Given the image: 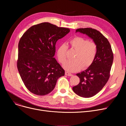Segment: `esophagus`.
Segmentation results:
<instances>
[{
  "mask_svg": "<svg viewBox=\"0 0 126 126\" xmlns=\"http://www.w3.org/2000/svg\"><path fill=\"white\" fill-rule=\"evenodd\" d=\"M66 76H72V74L69 73V72H67V71H65V73Z\"/></svg>",
  "mask_w": 126,
  "mask_h": 126,
  "instance_id": "34e87169",
  "label": "esophagus"
}]
</instances>
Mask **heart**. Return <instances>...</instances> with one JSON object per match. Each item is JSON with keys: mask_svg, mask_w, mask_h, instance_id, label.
<instances>
[{"mask_svg": "<svg viewBox=\"0 0 126 126\" xmlns=\"http://www.w3.org/2000/svg\"><path fill=\"white\" fill-rule=\"evenodd\" d=\"M69 44L76 52L74 56V60L66 61L63 64V67L69 72H76L81 68L85 69L89 67L96 56L98 51L97 44L86 38L78 36L70 40ZM67 49L68 46L65 43L61 44L58 47L57 55L61 63L66 60Z\"/></svg>", "mask_w": 126, "mask_h": 126, "instance_id": "b5f03b06", "label": "heart"}]
</instances>
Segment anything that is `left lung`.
<instances>
[{
  "instance_id": "obj_1",
  "label": "left lung",
  "mask_w": 126,
  "mask_h": 126,
  "mask_svg": "<svg viewBox=\"0 0 126 126\" xmlns=\"http://www.w3.org/2000/svg\"><path fill=\"white\" fill-rule=\"evenodd\" d=\"M93 39L98 46L94 62L85 70L78 73L80 83L72 87L75 94L83 97H91L100 92L108 82L113 61V54L108 39L96 30L81 28L76 30Z\"/></svg>"
}]
</instances>
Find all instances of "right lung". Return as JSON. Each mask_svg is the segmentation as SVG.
Segmentation results:
<instances>
[{
  "mask_svg": "<svg viewBox=\"0 0 126 126\" xmlns=\"http://www.w3.org/2000/svg\"><path fill=\"white\" fill-rule=\"evenodd\" d=\"M70 32L48 22L34 25L26 31L18 44L17 68L27 89L38 95L55 88L65 70L54 57L59 39Z\"/></svg>",
  "mask_w": 126,
  "mask_h": 126,
  "instance_id": "1",
  "label": "right lung"
}]
</instances>
